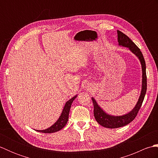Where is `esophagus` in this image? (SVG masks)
Segmentation results:
<instances>
[{
  "label": "esophagus",
  "mask_w": 158,
  "mask_h": 158,
  "mask_svg": "<svg viewBox=\"0 0 158 158\" xmlns=\"http://www.w3.org/2000/svg\"><path fill=\"white\" fill-rule=\"evenodd\" d=\"M92 89V85L89 84V83H88V84L85 85V89L87 91H89V90H91Z\"/></svg>",
  "instance_id": "obj_1"
}]
</instances>
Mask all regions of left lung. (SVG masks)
Returning a JSON list of instances; mask_svg holds the SVG:
<instances>
[{
	"label": "left lung",
	"instance_id": "8db88e82",
	"mask_svg": "<svg viewBox=\"0 0 158 158\" xmlns=\"http://www.w3.org/2000/svg\"><path fill=\"white\" fill-rule=\"evenodd\" d=\"M117 40H118L119 45L128 48L140 60L142 67V87L140 95L136 105L130 112L125 114L123 115L114 116L110 115L105 112L102 109L96 100L92 98L94 104V115L96 122L102 126L107 127V128H117V127H123L130 123L135 119L136 116L138 114L139 109L141 107L147 92V75H146V64L142 52L140 49L137 47L135 43L131 40L128 36L123 34L119 31H117Z\"/></svg>",
	"mask_w": 158,
	"mask_h": 158
}]
</instances>
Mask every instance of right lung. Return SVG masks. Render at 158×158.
<instances>
[{
	"instance_id": "right-lung-1",
	"label": "right lung",
	"mask_w": 158,
	"mask_h": 158,
	"mask_svg": "<svg viewBox=\"0 0 158 158\" xmlns=\"http://www.w3.org/2000/svg\"><path fill=\"white\" fill-rule=\"evenodd\" d=\"M77 96V95L75 96L66 102L65 105L63 108L61 115H60L58 119L56 121L54 124H53V125L51 127H49V128H47L45 130H37L36 131H37V132H43V133H53V132H58V131L62 129L63 127L66 126L67 122H68L70 106H71L73 100L76 98Z\"/></svg>"
}]
</instances>
